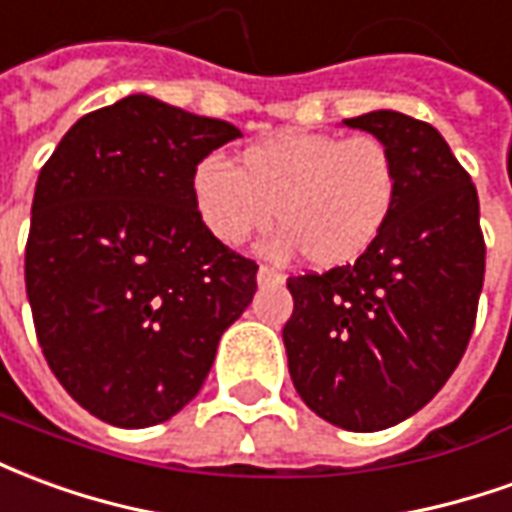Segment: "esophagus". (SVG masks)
I'll return each mask as SVG.
<instances>
[{
	"mask_svg": "<svg viewBox=\"0 0 512 512\" xmlns=\"http://www.w3.org/2000/svg\"><path fill=\"white\" fill-rule=\"evenodd\" d=\"M281 281H284V273H281V270L267 267V264L259 267V284H281Z\"/></svg>",
	"mask_w": 512,
	"mask_h": 512,
	"instance_id": "esophagus-1",
	"label": "esophagus"
}]
</instances>
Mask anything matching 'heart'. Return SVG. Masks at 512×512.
I'll use <instances>...</instances> for the list:
<instances>
[{"mask_svg": "<svg viewBox=\"0 0 512 512\" xmlns=\"http://www.w3.org/2000/svg\"><path fill=\"white\" fill-rule=\"evenodd\" d=\"M400 170L378 134L284 132L242 148L237 168L204 159L192 176L198 217L223 245H242L275 223L278 253L300 250L311 267L361 259L386 228Z\"/></svg>", "mask_w": 512, "mask_h": 512, "instance_id": "1", "label": "heart"}]
</instances>
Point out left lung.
I'll use <instances>...</instances> for the list:
<instances>
[{
  "mask_svg": "<svg viewBox=\"0 0 512 512\" xmlns=\"http://www.w3.org/2000/svg\"><path fill=\"white\" fill-rule=\"evenodd\" d=\"M344 123L389 143L397 201L361 259L286 278L295 308L284 344L311 411L375 433L424 408L460 364L477 320L485 239L477 187L430 123L391 110Z\"/></svg>",
  "mask_w": 512,
  "mask_h": 512,
  "instance_id": "obj_1",
  "label": "left lung"
}]
</instances>
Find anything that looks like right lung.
Wrapping results in <instances>:
<instances>
[{"mask_svg": "<svg viewBox=\"0 0 512 512\" xmlns=\"http://www.w3.org/2000/svg\"><path fill=\"white\" fill-rule=\"evenodd\" d=\"M237 126L151 96L88 112L41 168L24 281L43 358L85 411L151 427L201 391L256 292L253 259L212 237L192 176Z\"/></svg>", "mask_w": 512, "mask_h": 512, "instance_id": "obj_1", "label": "right lung"}]
</instances>
